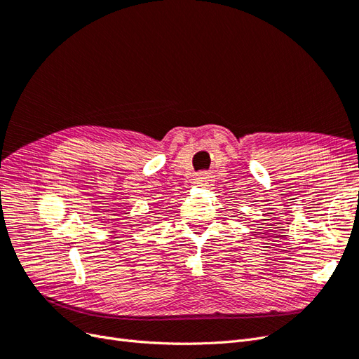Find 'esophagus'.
<instances>
[{"mask_svg":"<svg viewBox=\"0 0 359 359\" xmlns=\"http://www.w3.org/2000/svg\"><path fill=\"white\" fill-rule=\"evenodd\" d=\"M211 181H212L211 173L206 172V170H202L196 175V184H199V186H208Z\"/></svg>","mask_w":359,"mask_h":359,"instance_id":"1","label":"esophagus"}]
</instances>
